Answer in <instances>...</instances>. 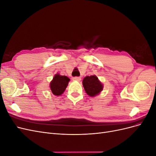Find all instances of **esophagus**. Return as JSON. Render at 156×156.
Segmentation results:
<instances>
[{
	"mask_svg": "<svg viewBox=\"0 0 156 156\" xmlns=\"http://www.w3.org/2000/svg\"><path fill=\"white\" fill-rule=\"evenodd\" d=\"M81 77H73V81H81Z\"/></svg>",
	"mask_w": 156,
	"mask_h": 156,
	"instance_id": "obj_1",
	"label": "esophagus"
}]
</instances>
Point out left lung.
Here are the masks:
<instances>
[{"label":"left lung","mask_w":156,"mask_h":156,"mask_svg":"<svg viewBox=\"0 0 156 156\" xmlns=\"http://www.w3.org/2000/svg\"><path fill=\"white\" fill-rule=\"evenodd\" d=\"M84 90L88 96L93 97L100 93L103 89V85L95 75L87 76L83 81Z\"/></svg>","instance_id":"obj_1"}]
</instances>
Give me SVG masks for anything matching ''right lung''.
Here are the masks:
<instances>
[{
	"instance_id": "right-lung-1",
	"label": "right lung",
	"mask_w": 156,
	"mask_h": 156,
	"mask_svg": "<svg viewBox=\"0 0 156 156\" xmlns=\"http://www.w3.org/2000/svg\"><path fill=\"white\" fill-rule=\"evenodd\" d=\"M69 81V79L66 76L60 75L59 74L55 75L53 81L50 83L52 93L56 96L61 95L66 88Z\"/></svg>"
}]
</instances>
